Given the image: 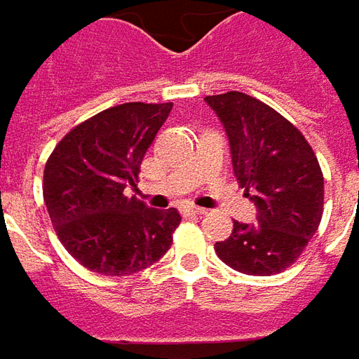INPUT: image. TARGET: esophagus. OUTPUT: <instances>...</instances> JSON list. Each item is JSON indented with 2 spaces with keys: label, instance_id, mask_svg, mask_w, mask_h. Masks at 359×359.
<instances>
[{
  "label": "esophagus",
  "instance_id": "obj_1",
  "mask_svg": "<svg viewBox=\"0 0 359 359\" xmlns=\"http://www.w3.org/2000/svg\"><path fill=\"white\" fill-rule=\"evenodd\" d=\"M186 214L205 215V214H208V210H203V208H198V205H187V208H186Z\"/></svg>",
  "mask_w": 359,
  "mask_h": 359
}]
</instances>
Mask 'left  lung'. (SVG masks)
<instances>
[{"label": "left lung", "instance_id": "obj_1", "mask_svg": "<svg viewBox=\"0 0 359 359\" xmlns=\"http://www.w3.org/2000/svg\"><path fill=\"white\" fill-rule=\"evenodd\" d=\"M224 123L233 173L257 208L255 224L233 222L217 257L248 276L290 268L313 238L324 212V173L302 131L273 107L241 91L208 95Z\"/></svg>", "mask_w": 359, "mask_h": 359}]
</instances>
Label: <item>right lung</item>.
I'll return each instance as SVG.
<instances>
[{
    "label": "right lung",
    "mask_w": 359,
    "mask_h": 359,
    "mask_svg": "<svg viewBox=\"0 0 359 359\" xmlns=\"http://www.w3.org/2000/svg\"><path fill=\"white\" fill-rule=\"evenodd\" d=\"M173 104L116 105L65 133L43 170V200L63 248L102 276H130L170 250L182 215L128 198Z\"/></svg>",
    "instance_id": "1"
}]
</instances>
